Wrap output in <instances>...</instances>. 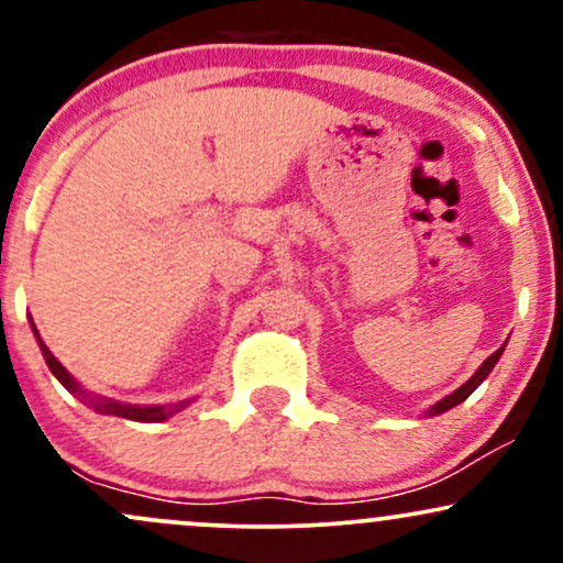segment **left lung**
Listing matches in <instances>:
<instances>
[{"mask_svg":"<svg viewBox=\"0 0 563 563\" xmlns=\"http://www.w3.org/2000/svg\"><path fill=\"white\" fill-rule=\"evenodd\" d=\"M503 349H506V344H503L500 349H497V352L495 354H489V357L487 360H484V363L479 365V371H476L474 373V376H471L468 380H466V384H463L461 386V389H455V391H452V394H448V397H442V399H439V402L437 405H431L429 407V410H426V416H442V412H448L450 410V407H455V405H461L463 402V399H468L471 397V394H474V389H476V386H479L482 384V380L484 378H487L489 376V373H493V367L497 365V360H500V354H503Z\"/></svg>","mask_w":563,"mask_h":563,"instance_id":"8db88e82","label":"left lung"}]
</instances>
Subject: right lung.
<instances>
[{"label":"right lung","mask_w":563,"mask_h":563,"mask_svg":"<svg viewBox=\"0 0 563 563\" xmlns=\"http://www.w3.org/2000/svg\"><path fill=\"white\" fill-rule=\"evenodd\" d=\"M31 331H34V335H36L38 349H42V354H44V363H47L49 371H53V376L60 380V384L66 386L70 394H74V397H79L84 405L92 407V410L100 412V416H119V418H129V421H140V423H161V421H166V418L177 416L179 410H185V407L192 402V399H183V402H174V405H126V402H119V399H108V397H100V394L87 391L79 380L70 376L66 367L60 365V360L49 352L47 344L38 339L34 320H31Z\"/></svg>","instance_id":"1"}]
</instances>
